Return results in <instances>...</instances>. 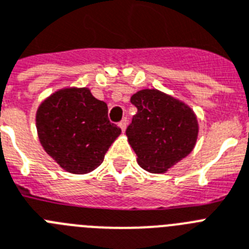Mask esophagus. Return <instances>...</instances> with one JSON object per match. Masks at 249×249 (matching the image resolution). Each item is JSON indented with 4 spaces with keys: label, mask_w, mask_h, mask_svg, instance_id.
I'll list each match as a JSON object with an SVG mask.
<instances>
[{
    "label": "esophagus",
    "mask_w": 249,
    "mask_h": 249,
    "mask_svg": "<svg viewBox=\"0 0 249 249\" xmlns=\"http://www.w3.org/2000/svg\"><path fill=\"white\" fill-rule=\"evenodd\" d=\"M126 125H127V119L126 118H123V120L120 123H119V127L122 129L123 131H125V129H126Z\"/></svg>",
    "instance_id": "1"
}]
</instances>
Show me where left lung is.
<instances>
[{"instance_id": "left-lung-1", "label": "left lung", "mask_w": 249, "mask_h": 249, "mask_svg": "<svg viewBox=\"0 0 249 249\" xmlns=\"http://www.w3.org/2000/svg\"><path fill=\"white\" fill-rule=\"evenodd\" d=\"M138 112L126 129L138 164L149 173H165L190 154L198 139V119L187 104L157 89L131 96Z\"/></svg>"}]
</instances>
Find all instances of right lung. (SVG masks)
Here are the masks:
<instances>
[{
  "mask_svg": "<svg viewBox=\"0 0 249 249\" xmlns=\"http://www.w3.org/2000/svg\"><path fill=\"white\" fill-rule=\"evenodd\" d=\"M36 127L44 150L72 174L96 169L122 134L109 122L107 104L88 88H64L50 95L36 111Z\"/></svg>",
  "mask_w": 249,
  "mask_h": 249,
  "instance_id": "1",
  "label": "right lung"
}]
</instances>
